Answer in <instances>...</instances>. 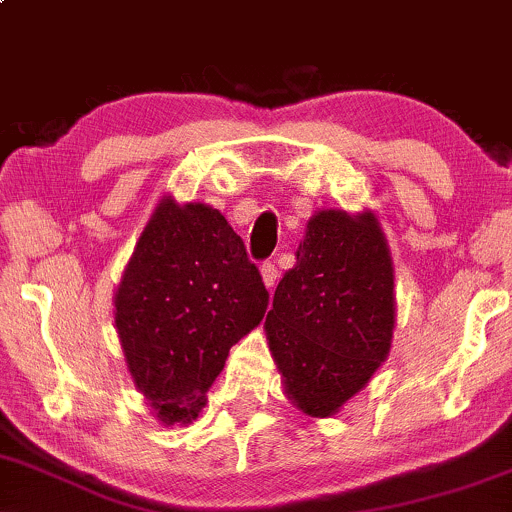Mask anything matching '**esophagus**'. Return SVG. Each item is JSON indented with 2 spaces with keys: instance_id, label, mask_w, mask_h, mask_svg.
<instances>
[{
  "instance_id": "obj_1",
  "label": "esophagus",
  "mask_w": 512,
  "mask_h": 512,
  "mask_svg": "<svg viewBox=\"0 0 512 512\" xmlns=\"http://www.w3.org/2000/svg\"><path fill=\"white\" fill-rule=\"evenodd\" d=\"M261 275H263V282H266L268 289L275 287V280H277V266L273 261H266L261 266Z\"/></svg>"
}]
</instances>
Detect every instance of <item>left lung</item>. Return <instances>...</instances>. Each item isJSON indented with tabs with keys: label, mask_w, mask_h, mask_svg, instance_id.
<instances>
[{
	"label": "left lung",
	"mask_w": 512,
	"mask_h": 512,
	"mask_svg": "<svg viewBox=\"0 0 512 512\" xmlns=\"http://www.w3.org/2000/svg\"><path fill=\"white\" fill-rule=\"evenodd\" d=\"M266 332L287 396L313 418L337 413L368 384L394 332V268L372 213L308 220Z\"/></svg>",
	"instance_id": "obj_1"
}]
</instances>
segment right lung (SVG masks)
I'll return each instance as SVG.
<instances>
[{
	"label": "right lung",
	"instance_id": "1",
	"mask_svg": "<svg viewBox=\"0 0 512 512\" xmlns=\"http://www.w3.org/2000/svg\"><path fill=\"white\" fill-rule=\"evenodd\" d=\"M268 289L216 208L163 199L116 292V327L137 389L173 425L189 422L227 351L261 323Z\"/></svg>",
	"mask_w": 512,
	"mask_h": 512
}]
</instances>
